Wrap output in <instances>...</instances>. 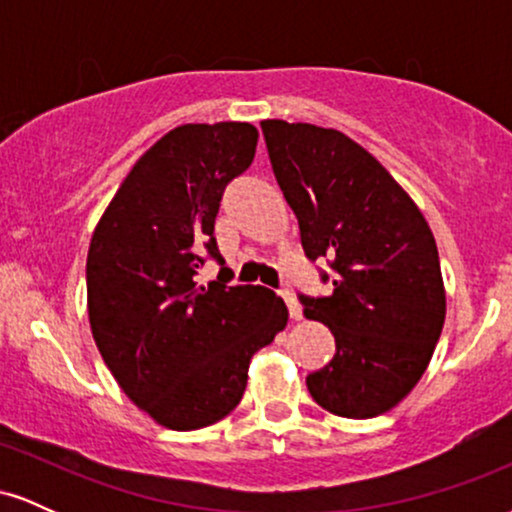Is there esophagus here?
Masks as SVG:
<instances>
[{"label":"esophagus","instance_id":"34e87169","mask_svg":"<svg viewBox=\"0 0 512 512\" xmlns=\"http://www.w3.org/2000/svg\"><path fill=\"white\" fill-rule=\"evenodd\" d=\"M279 296L284 298L286 308H289V315L293 317V320H298V317H301V305L296 303V298H293V293H291L289 289H281Z\"/></svg>","mask_w":512,"mask_h":512}]
</instances>
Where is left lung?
<instances>
[{
  "label": "left lung",
  "instance_id": "8db88e82",
  "mask_svg": "<svg viewBox=\"0 0 512 512\" xmlns=\"http://www.w3.org/2000/svg\"><path fill=\"white\" fill-rule=\"evenodd\" d=\"M276 185L310 262L327 260L330 296H303L305 317L334 334L332 361L305 378L322 409L385 414L419 383L445 320L436 240L378 158L337 129L262 122Z\"/></svg>",
  "mask_w": 512,
  "mask_h": 512
}]
</instances>
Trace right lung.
<instances>
[{
	"label": "right lung",
	"instance_id": "1",
	"mask_svg": "<svg viewBox=\"0 0 512 512\" xmlns=\"http://www.w3.org/2000/svg\"><path fill=\"white\" fill-rule=\"evenodd\" d=\"M248 122L170 129L134 163L93 231L86 260L88 320L125 395L173 431H195L243 399L250 358L289 310L264 286H231L214 238L226 185L250 168Z\"/></svg>",
	"mask_w": 512,
	"mask_h": 512
}]
</instances>
